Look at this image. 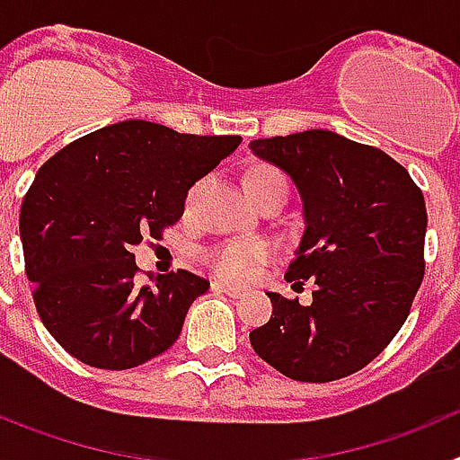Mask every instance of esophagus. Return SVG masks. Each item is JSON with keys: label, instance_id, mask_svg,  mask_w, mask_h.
<instances>
[{"label": "esophagus", "instance_id": "obj_1", "mask_svg": "<svg viewBox=\"0 0 460 460\" xmlns=\"http://www.w3.org/2000/svg\"><path fill=\"white\" fill-rule=\"evenodd\" d=\"M211 288L218 292H226L227 296H234V299L243 295V290H239V288H234V286H227V283H223V280H214V283H211Z\"/></svg>", "mask_w": 460, "mask_h": 460}]
</instances>
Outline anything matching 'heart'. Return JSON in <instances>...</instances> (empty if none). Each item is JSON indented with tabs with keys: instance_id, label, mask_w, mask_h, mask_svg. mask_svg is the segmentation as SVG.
Masks as SVG:
<instances>
[{
	"instance_id": "obj_1",
	"label": "heart",
	"mask_w": 460,
	"mask_h": 460,
	"mask_svg": "<svg viewBox=\"0 0 460 460\" xmlns=\"http://www.w3.org/2000/svg\"><path fill=\"white\" fill-rule=\"evenodd\" d=\"M246 189L255 202L270 195H283L288 198L290 181L288 174L279 168H255L253 172L246 174ZM271 258L270 243L265 242H249V239H233V242L218 243L214 249L207 251L205 260L211 270L217 271L226 280H249L262 262Z\"/></svg>"
}]
</instances>
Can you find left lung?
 Instances as JSON below:
<instances>
[{"instance_id":"obj_1","label":"left lung","mask_w":460,"mask_h":460,"mask_svg":"<svg viewBox=\"0 0 460 460\" xmlns=\"http://www.w3.org/2000/svg\"><path fill=\"white\" fill-rule=\"evenodd\" d=\"M249 147L299 189L306 230L286 280H315L311 306L270 292L274 311L251 332V345L290 380L352 376L392 343L424 280V193L389 154L339 133L262 137Z\"/></svg>"}]
</instances>
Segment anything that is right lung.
<instances>
[{"instance_id": "obj_1", "label": "right lung", "mask_w": 460, "mask_h": 460, "mask_svg": "<svg viewBox=\"0 0 460 460\" xmlns=\"http://www.w3.org/2000/svg\"><path fill=\"white\" fill-rule=\"evenodd\" d=\"M126 119L73 140L36 172L20 207L24 271L40 323L87 367L124 371L180 339L209 280L186 270L137 283L131 249L161 239L189 189L239 147Z\"/></svg>"}]
</instances>
